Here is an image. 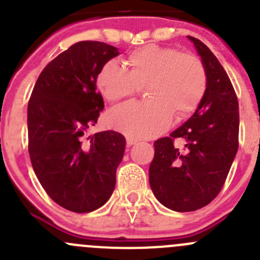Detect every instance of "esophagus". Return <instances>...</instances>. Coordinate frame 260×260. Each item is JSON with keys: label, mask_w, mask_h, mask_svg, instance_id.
I'll return each mask as SVG.
<instances>
[{"label": "esophagus", "mask_w": 260, "mask_h": 260, "mask_svg": "<svg viewBox=\"0 0 260 260\" xmlns=\"http://www.w3.org/2000/svg\"><path fill=\"white\" fill-rule=\"evenodd\" d=\"M136 143H137V140H135V138L127 137V146H128V147H131V146L136 145Z\"/></svg>", "instance_id": "1"}]
</instances>
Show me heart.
<instances>
[{
  "instance_id": "b5f03b06",
  "label": "heart",
  "mask_w": 260,
  "mask_h": 260,
  "mask_svg": "<svg viewBox=\"0 0 260 260\" xmlns=\"http://www.w3.org/2000/svg\"><path fill=\"white\" fill-rule=\"evenodd\" d=\"M128 71L115 60L105 63L98 75V87L110 103L132 96L147 85L150 102H132L108 115L113 129L131 138H152L170 125L173 115L181 119L190 114L207 89L202 60L176 48L143 45L127 57Z\"/></svg>"
}]
</instances>
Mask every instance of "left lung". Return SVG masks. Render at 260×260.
<instances>
[{"instance_id":"8db88e82","label":"left lung","mask_w":260,"mask_h":260,"mask_svg":"<svg viewBox=\"0 0 260 260\" xmlns=\"http://www.w3.org/2000/svg\"><path fill=\"white\" fill-rule=\"evenodd\" d=\"M207 74V89L194 114L153 143L148 179L158 202L190 212L212 202L223 186L239 147V103L221 63L200 39L188 37ZM183 138L184 150L173 147Z\"/></svg>"}]
</instances>
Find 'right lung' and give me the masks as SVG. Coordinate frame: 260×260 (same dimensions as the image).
Returning <instances> with one entry per match:
<instances>
[{
	"instance_id": "add662e5",
	"label": "right lung",
	"mask_w": 260,
	"mask_h": 260,
	"mask_svg": "<svg viewBox=\"0 0 260 260\" xmlns=\"http://www.w3.org/2000/svg\"><path fill=\"white\" fill-rule=\"evenodd\" d=\"M118 54V48L107 43H75L45 66L27 104L35 175L48 196L72 212L98 210L115 188L124 136L104 131L86 137V132L104 109L98 75Z\"/></svg>"
}]
</instances>
